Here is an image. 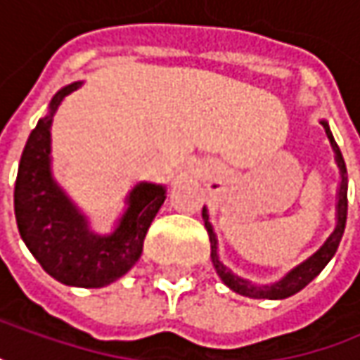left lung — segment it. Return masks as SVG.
Returning <instances> with one entry per match:
<instances>
[{"instance_id":"obj_1","label":"left lung","mask_w":360,"mask_h":360,"mask_svg":"<svg viewBox=\"0 0 360 360\" xmlns=\"http://www.w3.org/2000/svg\"><path fill=\"white\" fill-rule=\"evenodd\" d=\"M324 131L330 139V146H333L334 152V162L338 166V174H340V182H338V190H336V225H334L333 233L326 237V241L322 243L310 257L294 265L288 274H283L281 278L276 281H269V283H255L251 279H245L237 274H233L225 263L221 261L219 255V241H217V235H214V229L210 225V217H208L207 207L202 208V221H205V229L208 233V239H210V259L214 265V271L219 274V278L223 279L229 290H233L235 294L245 297H253V300H283V297H290L297 294L300 290H304L312 279L328 265V261L333 259L340 239H342V233H345V225H347V210H349V200H347V190H349V176H347V166H345V160H342V153L338 150L336 141H334L333 131H330V125L326 119L320 121Z\"/></svg>"}]
</instances>
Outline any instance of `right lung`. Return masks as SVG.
Masks as SVG:
<instances>
[{
  "label": "right lung",
  "instance_id": "1",
  "mask_svg": "<svg viewBox=\"0 0 360 360\" xmlns=\"http://www.w3.org/2000/svg\"><path fill=\"white\" fill-rule=\"evenodd\" d=\"M81 84L77 81L63 86L27 137L15 178L13 210L22 241L48 276L64 285L105 288L139 261L148 229L166 200V186L135 184L113 231L101 235L91 229L89 217L56 182L50 153L54 115L64 97Z\"/></svg>",
  "mask_w": 360,
  "mask_h": 360
}]
</instances>
